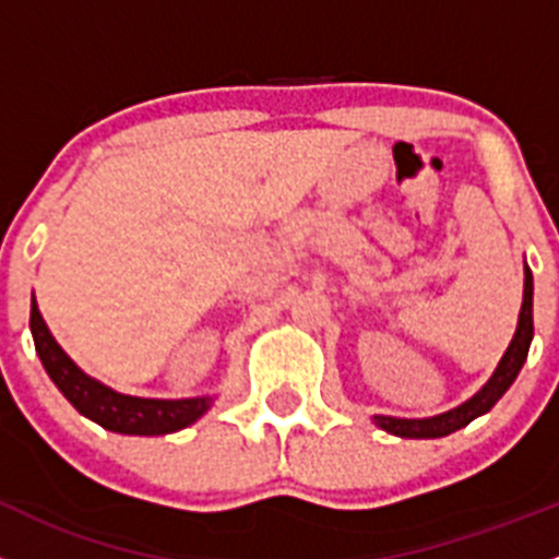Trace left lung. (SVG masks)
Returning <instances> with one entry per match:
<instances>
[{"label":"left lung","mask_w":559,"mask_h":559,"mask_svg":"<svg viewBox=\"0 0 559 559\" xmlns=\"http://www.w3.org/2000/svg\"><path fill=\"white\" fill-rule=\"evenodd\" d=\"M530 344H533V273H530L527 262H524V295H522V311H519L516 333H513L511 344H508L506 355L497 362L495 373L475 390L464 404L453 406V409L440 412L431 417H393V415H373L371 420L382 431L393 437H404V440H437V437H448L453 431L464 429L475 420V417L486 415L497 401L506 395L513 379L522 371L524 360H527Z\"/></svg>","instance_id":"8db88e82"}]
</instances>
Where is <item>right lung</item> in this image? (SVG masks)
Segmentation results:
<instances>
[{
    "label": "right lung",
    "mask_w": 559,
    "mask_h": 559,
    "mask_svg": "<svg viewBox=\"0 0 559 559\" xmlns=\"http://www.w3.org/2000/svg\"><path fill=\"white\" fill-rule=\"evenodd\" d=\"M29 330L35 338V349L40 355L43 368L57 384L59 393L75 406L84 417L95 420L97 426L117 435L133 437H160L175 435L197 424L199 417L213 406L215 395H193V399H142V395H128L108 384L97 382L86 371H81L68 352L57 344V338L48 330L46 319L40 317L35 295H32Z\"/></svg>",
    "instance_id": "right-lung-1"
}]
</instances>
